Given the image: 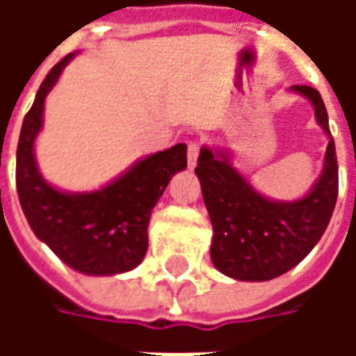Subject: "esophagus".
I'll use <instances>...</instances> for the list:
<instances>
[{
	"label": "esophagus",
	"instance_id": "esophagus-1",
	"mask_svg": "<svg viewBox=\"0 0 356 356\" xmlns=\"http://www.w3.org/2000/svg\"><path fill=\"white\" fill-rule=\"evenodd\" d=\"M200 143L198 140H193L188 143V150H186V162H188V168H194L196 162H198V156H200Z\"/></svg>",
	"mask_w": 356,
	"mask_h": 356
}]
</instances>
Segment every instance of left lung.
Wrapping results in <instances>:
<instances>
[{"label":"left lung","mask_w":356,"mask_h":356,"mask_svg":"<svg viewBox=\"0 0 356 356\" xmlns=\"http://www.w3.org/2000/svg\"><path fill=\"white\" fill-rule=\"evenodd\" d=\"M291 89L313 102L318 124L330 135L321 93L311 86ZM194 171L213 225L211 261L219 273L236 280H270L305 259L326 231L337 200L334 137H330L318 183L298 202L267 200L225 156H216L209 148H202Z\"/></svg>","instance_id":"left-lung-1"}]
</instances>
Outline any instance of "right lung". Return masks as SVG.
Masks as SVG:
<instances>
[{
	"label": "right lung",
	"instance_id": "1",
	"mask_svg": "<svg viewBox=\"0 0 356 356\" xmlns=\"http://www.w3.org/2000/svg\"><path fill=\"white\" fill-rule=\"evenodd\" d=\"M72 55L53 66L28 110L17 147V193L30 229L68 265L86 275H116L143 261L148 221L177 171L186 168V145L148 156L101 191L66 194L47 185L35 168L34 139L43 102Z\"/></svg>",
	"mask_w": 356,
	"mask_h": 356
}]
</instances>
